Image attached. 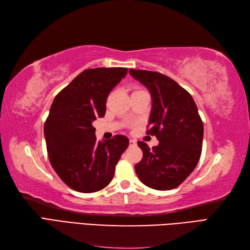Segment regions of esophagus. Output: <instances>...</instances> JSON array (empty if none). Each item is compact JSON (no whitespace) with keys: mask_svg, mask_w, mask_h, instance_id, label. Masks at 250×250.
Returning <instances> with one entry per match:
<instances>
[{"mask_svg":"<svg viewBox=\"0 0 250 250\" xmlns=\"http://www.w3.org/2000/svg\"><path fill=\"white\" fill-rule=\"evenodd\" d=\"M129 145H130V146H135V145H137V141L130 139V140H129Z\"/></svg>","mask_w":250,"mask_h":250,"instance_id":"34e87169","label":"esophagus"}]
</instances>
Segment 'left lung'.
Wrapping results in <instances>:
<instances>
[{
  "label": "left lung",
  "mask_w": 250,
  "mask_h": 250,
  "mask_svg": "<svg viewBox=\"0 0 250 250\" xmlns=\"http://www.w3.org/2000/svg\"><path fill=\"white\" fill-rule=\"evenodd\" d=\"M152 98L147 134L160 142L150 150L138 142L143 158L135 172L144 185L166 191L178 187L193 172L201 155L203 123L192 96L164 74L129 70Z\"/></svg>",
  "instance_id": "obj_1"
}]
</instances>
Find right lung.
<instances>
[{
  "label": "right lung",
  "instance_id": "obj_1",
  "mask_svg": "<svg viewBox=\"0 0 250 250\" xmlns=\"http://www.w3.org/2000/svg\"><path fill=\"white\" fill-rule=\"evenodd\" d=\"M126 67H96L80 73L53 101L44 123L48 156L63 183L80 193L106 187L129 145L125 135L97 142L93 122L106 111L109 93Z\"/></svg>",
  "mask_w": 250,
  "mask_h": 250
}]
</instances>
